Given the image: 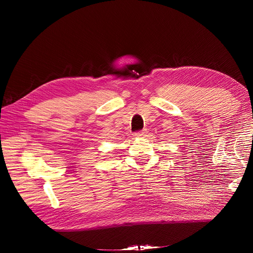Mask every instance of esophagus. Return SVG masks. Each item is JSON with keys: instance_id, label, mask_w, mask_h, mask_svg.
Masks as SVG:
<instances>
[{"instance_id": "1", "label": "esophagus", "mask_w": 253, "mask_h": 253, "mask_svg": "<svg viewBox=\"0 0 253 253\" xmlns=\"http://www.w3.org/2000/svg\"><path fill=\"white\" fill-rule=\"evenodd\" d=\"M145 133H147V129H143V130H140V131L135 132V133H134L133 135H134V137H141V136H143Z\"/></svg>"}]
</instances>
